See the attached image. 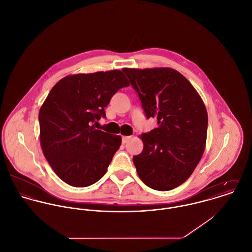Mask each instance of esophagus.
<instances>
[{
    "label": "esophagus",
    "mask_w": 252,
    "mask_h": 252,
    "mask_svg": "<svg viewBox=\"0 0 252 252\" xmlns=\"http://www.w3.org/2000/svg\"><path fill=\"white\" fill-rule=\"evenodd\" d=\"M131 139V137L130 136H124L123 138H122V144L123 145H125V144H127L128 142H129V140Z\"/></svg>",
    "instance_id": "esophagus-1"
}]
</instances>
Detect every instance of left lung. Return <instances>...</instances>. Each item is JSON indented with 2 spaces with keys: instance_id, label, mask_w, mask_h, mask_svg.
Segmentation results:
<instances>
[{
  "instance_id": "left-lung-1",
  "label": "left lung",
  "mask_w": 252,
  "mask_h": 252,
  "mask_svg": "<svg viewBox=\"0 0 252 252\" xmlns=\"http://www.w3.org/2000/svg\"><path fill=\"white\" fill-rule=\"evenodd\" d=\"M138 93L147 118L158 127L140 138L143 152L133 157L140 179L157 190H170L192 174L205 149L208 116L187 78L169 67L123 68Z\"/></svg>"
}]
</instances>
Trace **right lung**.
<instances>
[{"label":"right lung","instance_id":"obj_1","mask_svg":"<svg viewBox=\"0 0 252 252\" xmlns=\"http://www.w3.org/2000/svg\"><path fill=\"white\" fill-rule=\"evenodd\" d=\"M129 82L120 70L68 75L53 87L39 111L40 143L55 173L83 188L106 172L121 136L94 129L112 95Z\"/></svg>","mask_w":252,"mask_h":252}]
</instances>
